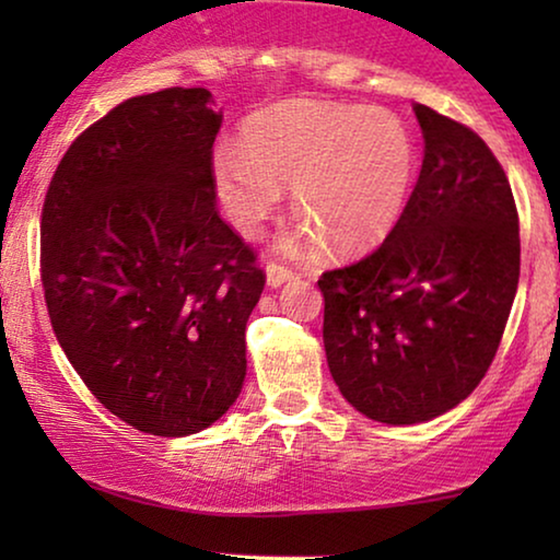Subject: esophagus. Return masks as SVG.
<instances>
[{
    "mask_svg": "<svg viewBox=\"0 0 560 560\" xmlns=\"http://www.w3.org/2000/svg\"><path fill=\"white\" fill-rule=\"evenodd\" d=\"M265 275H267V285H270V288H280V285H285L288 280L295 278L293 270H288V267L275 265V262L265 267Z\"/></svg>",
    "mask_w": 560,
    "mask_h": 560,
    "instance_id": "esophagus-1",
    "label": "esophagus"
}]
</instances>
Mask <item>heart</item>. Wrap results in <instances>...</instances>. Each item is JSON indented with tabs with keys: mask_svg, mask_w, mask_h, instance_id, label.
I'll return each mask as SVG.
<instances>
[{
	"mask_svg": "<svg viewBox=\"0 0 560 560\" xmlns=\"http://www.w3.org/2000/svg\"><path fill=\"white\" fill-rule=\"evenodd\" d=\"M416 175V142L395 112L380 106L290 98L252 114L242 148L213 152V194L244 240L262 236L293 186L301 224L278 249L308 259L331 242L336 252L380 244L400 221Z\"/></svg>",
	"mask_w": 560,
	"mask_h": 560,
	"instance_id": "b5f03b06",
	"label": "heart"
}]
</instances>
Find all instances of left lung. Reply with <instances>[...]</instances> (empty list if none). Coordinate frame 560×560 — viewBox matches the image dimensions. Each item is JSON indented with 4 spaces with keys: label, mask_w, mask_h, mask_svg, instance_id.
I'll use <instances>...</instances> for the list:
<instances>
[{
    "label": "left lung",
    "mask_w": 560,
    "mask_h": 560,
    "mask_svg": "<svg viewBox=\"0 0 560 560\" xmlns=\"http://www.w3.org/2000/svg\"><path fill=\"white\" fill-rule=\"evenodd\" d=\"M423 167L387 240L320 275L324 347L351 408L425 423L466 400L508 326L520 226L508 175L469 127L416 104Z\"/></svg>",
    "instance_id": "left-lung-1"
}]
</instances>
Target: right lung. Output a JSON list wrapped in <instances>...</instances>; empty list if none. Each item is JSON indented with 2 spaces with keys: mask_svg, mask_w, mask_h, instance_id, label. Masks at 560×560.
Listing matches in <instances>:
<instances>
[{
  "mask_svg": "<svg viewBox=\"0 0 560 560\" xmlns=\"http://www.w3.org/2000/svg\"><path fill=\"white\" fill-rule=\"evenodd\" d=\"M211 91L135 96L60 160L40 272L56 339L106 410L180 439L224 416L247 374L255 252L217 209Z\"/></svg>",
  "mask_w": 560,
  "mask_h": 560,
  "instance_id": "obj_1",
  "label": "right lung"
}]
</instances>
